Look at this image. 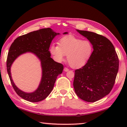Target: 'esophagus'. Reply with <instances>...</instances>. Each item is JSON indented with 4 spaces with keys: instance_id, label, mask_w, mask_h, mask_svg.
<instances>
[{
    "instance_id": "esophagus-1",
    "label": "esophagus",
    "mask_w": 127,
    "mask_h": 127,
    "mask_svg": "<svg viewBox=\"0 0 127 127\" xmlns=\"http://www.w3.org/2000/svg\"><path fill=\"white\" fill-rule=\"evenodd\" d=\"M64 71H65V72H67V71H69V69L67 68H65H65H64Z\"/></svg>"
}]
</instances>
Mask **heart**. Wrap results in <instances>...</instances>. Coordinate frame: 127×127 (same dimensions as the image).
Returning <instances> with one entry per match:
<instances>
[{
    "instance_id": "heart-1",
    "label": "heart",
    "mask_w": 127,
    "mask_h": 127,
    "mask_svg": "<svg viewBox=\"0 0 127 127\" xmlns=\"http://www.w3.org/2000/svg\"><path fill=\"white\" fill-rule=\"evenodd\" d=\"M50 52L57 62H63L66 55V60L71 67L80 68L87 63L93 52V46L88 40H82L73 36L62 37L58 45L52 44Z\"/></svg>"
}]
</instances>
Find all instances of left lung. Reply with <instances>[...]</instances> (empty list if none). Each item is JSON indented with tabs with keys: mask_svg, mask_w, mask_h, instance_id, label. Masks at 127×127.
Segmentation results:
<instances>
[{
	"mask_svg": "<svg viewBox=\"0 0 127 127\" xmlns=\"http://www.w3.org/2000/svg\"><path fill=\"white\" fill-rule=\"evenodd\" d=\"M93 46L87 63L75 71L73 82L77 95L87 102H95L109 94L115 84L119 60L114 45L106 37L93 32L77 30Z\"/></svg>",
	"mask_w": 127,
	"mask_h": 127,
	"instance_id": "left-lung-1",
	"label": "left lung"
}]
</instances>
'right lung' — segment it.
<instances>
[{"label":"right lung","instance_id":"right-lung-1","mask_svg":"<svg viewBox=\"0 0 127 127\" xmlns=\"http://www.w3.org/2000/svg\"><path fill=\"white\" fill-rule=\"evenodd\" d=\"M66 34L68 33H63ZM59 34L50 28H43L18 37L11 45L7 57V71L13 89L22 98L31 102H39L45 99L52 91L57 77L63 70V65L51 58L49 51L52 40ZM27 52L33 53L39 58L42 68L41 81L37 90L32 93L20 90L13 82L10 74L13 62L18 56Z\"/></svg>","mask_w":127,"mask_h":127}]
</instances>
